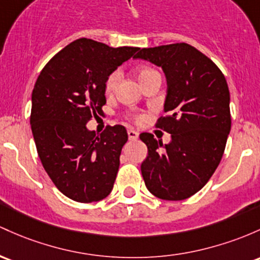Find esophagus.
Masks as SVG:
<instances>
[{
    "instance_id": "1",
    "label": "esophagus",
    "mask_w": 260,
    "mask_h": 260,
    "mask_svg": "<svg viewBox=\"0 0 260 260\" xmlns=\"http://www.w3.org/2000/svg\"><path fill=\"white\" fill-rule=\"evenodd\" d=\"M128 138H129V141H136V139H138V133L133 129H128Z\"/></svg>"
}]
</instances>
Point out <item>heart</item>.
Instances as JSON below:
<instances>
[{
    "mask_svg": "<svg viewBox=\"0 0 260 260\" xmlns=\"http://www.w3.org/2000/svg\"><path fill=\"white\" fill-rule=\"evenodd\" d=\"M153 73H156V71L150 69V68H142V69H139L138 70L139 81L144 80L147 76H149L150 74H153ZM119 76H121L119 71H113V73H111L110 75H108L106 81H105V92L112 93L113 91H115L117 84H118V81H119ZM136 119H141V117H137Z\"/></svg>",
    "mask_w": 260,
    "mask_h": 260,
    "instance_id": "1",
    "label": "heart"
}]
</instances>
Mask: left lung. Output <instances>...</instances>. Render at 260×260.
Listing matches in <instances>:
<instances>
[{
  "label": "left lung",
  "mask_w": 260,
  "mask_h": 260,
  "mask_svg": "<svg viewBox=\"0 0 260 260\" xmlns=\"http://www.w3.org/2000/svg\"><path fill=\"white\" fill-rule=\"evenodd\" d=\"M141 58L161 67L168 81L164 111L156 127L172 135L162 145L142 133L148 156L141 170L156 198L185 200L206 185L217 169L231 131L230 90L210 58L186 43L139 49Z\"/></svg>",
  "instance_id": "8db88e82"
}]
</instances>
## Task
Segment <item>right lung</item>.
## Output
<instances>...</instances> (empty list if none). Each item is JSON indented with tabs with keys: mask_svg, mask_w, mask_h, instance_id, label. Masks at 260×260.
Masks as SVG:
<instances>
[{
	"mask_svg": "<svg viewBox=\"0 0 260 260\" xmlns=\"http://www.w3.org/2000/svg\"><path fill=\"white\" fill-rule=\"evenodd\" d=\"M139 48H112L80 38L56 53L37 79L30 127L51 181L74 201L90 204L110 195L128 141L123 125L98 136L86 123L106 105L105 81Z\"/></svg>",
	"mask_w": 260,
	"mask_h": 260,
	"instance_id": "obj_1",
	"label": "right lung"
}]
</instances>
